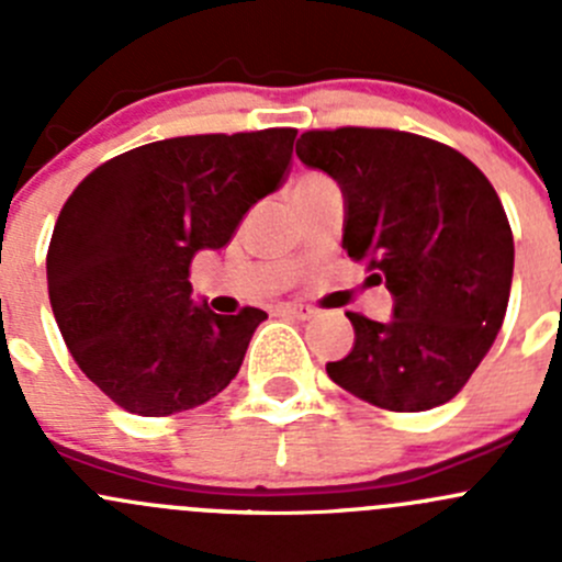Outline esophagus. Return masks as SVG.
Segmentation results:
<instances>
[{
  "instance_id": "esophagus-1",
  "label": "esophagus",
  "mask_w": 562,
  "mask_h": 562,
  "mask_svg": "<svg viewBox=\"0 0 562 562\" xmlns=\"http://www.w3.org/2000/svg\"><path fill=\"white\" fill-rule=\"evenodd\" d=\"M280 313L296 317V321H310V317L317 315V310L310 307V304H282Z\"/></svg>"
}]
</instances>
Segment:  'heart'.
I'll list each match as a JSON object with an SVG mask.
<instances>
[{"label":"heart","instance_id":"1","mask_svg":"<svg viewBox=\"0 0 562 562\" xmlns=\"http://www.w3.org/2000/svg\"><path fill=\"white\" fill-rule=\"evenodd\" d=\"M317 179H323V176H317V173H304V176H299V179H296V184H293V190H296V187H304V184H310V181H317Z\"/></svg>","mask_w":562,"mask_h":562}]
</instances>
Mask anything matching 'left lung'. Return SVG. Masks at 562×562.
<instances>
[{
	"label": "left lung",
	"mask_w": 562,
	"mask_h": 562,
	"mask_svg": "<svg viewBox=\"0 0 562 562\" xmlns=\"http://www.w3.org/2000/svg\"><path fill=\"white\" fill-rule=\"evenodd\" d=\"M296 155L342 187V247L394 296L386 323L348 313L353 350L328 361V378L383 411L454 400L512 293L514 236L495 187L457 149L402 130H307Z\"/></svg>",
	"instance_id": "8db88e82"
}]
</instances>
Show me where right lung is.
<instances>
[{"label":"right lung","instance_id":"add662e5","mask_svg":"<svg viewBox=\"0 0 562 562\" xmlns=\"http://www.w3.org/2000/svg\"><path fill=\"white\" fill-rule=\"evenodd\" d=\"M293 127L155 140L72 190L45 258L56 326L83 375L135 416H171L228 386L258 307L190 299L198 249H220L291 168Z\"/></svg>","mask_w":562,"mask_h":562}]
</instances>
